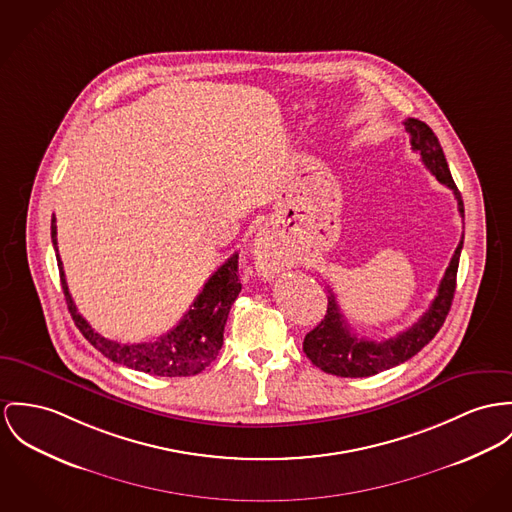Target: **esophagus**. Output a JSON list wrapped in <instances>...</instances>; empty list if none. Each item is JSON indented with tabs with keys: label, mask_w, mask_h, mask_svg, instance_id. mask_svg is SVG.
Listing matches in <instances>:
<instances>
[{
	"label": "esophagus",
	"mask_w": 512,
	"mask_h": 512,
	"mask_svg": "<svg viewBox=\"0 0 512 512\" xmlns=\"http://www.w3.org/2000/svg\"><path fill=\"white\" fill-rule=\"evenodd\" d=\"M253 253H255V261L261 273L271 275L275 273L276 267L280 265V257H282V247L280 241L276 239L275 232L269 228H263L253 243Z\"/></svg>",
	"instance_id": "obj_1"
}]
</instances>
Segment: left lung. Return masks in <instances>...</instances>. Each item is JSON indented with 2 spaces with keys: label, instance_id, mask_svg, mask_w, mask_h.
<instances>
[{
  "label": "left lung",
  "instance_id": "8db88e82",
  "mask_svg": "<svg viewBox=\"0 0 512 512\" xmlns=\"http://www.w3.org/2000/svg\"><path fill=\"white\" fill-rule=\"evenodd\" d=\"M403 124L411 136V150L419 152L425 167L442 185L452 189L454 197L458 200V212L464 218V200L450 175L444 152L433 130L423 120H417V118H407ZM462 247H464V236L460 239L450 259V265L438 284V294L434 296L429 310L421 315L409 329L397 333L390 339L372 341L353 333L345 315L339 310L335 294L329 290L327 314L304 339L306 356L319 370L333 376H341V378L374 376L415 356L425 345L433 341L434 335L438 333V329L442 327L446 315L450 312L454 292H456V273H458Z\"/></svg>",
  "mask_w": 512,
  "mask_h": 512
}]
</instances>
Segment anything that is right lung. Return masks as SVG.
I'll list each match as a JSON object with an SVG mask.
<instances>
[{
	"label": "right lung",
	"mask_w": 512,
	"mask_h": 512,
	"mask_svg": "<svg viewBox=\"0 0 512 512\" xmlns=\"http://www.w3.org/2000/svg\"><path fill=\"white\" fill-rule=\"evenodd\" d=\"M50 234H52V245L58 253L54 216L50 222ZM237 257L239 255L234 253L224 265L218 267L214 275L206 280L191 310L183 315V319L173 329L159 335L156 341L134 343V345H120L117 341H109L103 335H99L95 329H91V325L78 314V308L70 296L60 255H56V261L60 269V280H62L68 310L74 317L81 335L99 353L105 354L117 364L128 366L138 372L167 376V378H181V376H195L198 372H202L222 349L228 314L232 310V304L236 302L237 294L241 292Z\"/></svg>",
	"instance_id": "1"
}]
</instances>
